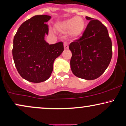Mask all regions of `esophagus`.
I'll return each instance as SVG.
<instances>
[{
	"instance_id": "obj_1",
	"label": "esophagus",
	"mask_w": 126,
	"mask_h": 126,
	"mask_svg": "<svg viewBox=\"0 0 126 126\" xmlns=\"http://www.w3.org/2000/svg\"><path fill=\"white\" fill-rule=\"evenodd\" d=\"M64 48L65 50H66V49H68V45L67 43V42L64 43Z\"/></svg>"
}]
</instances>
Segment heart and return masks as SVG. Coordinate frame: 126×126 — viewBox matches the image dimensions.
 <instances>
[{
  "label": "heart",
  "instance_id": "b5f03b06",
  "mask_svg": "<svg viewBox=\"0 0 126 126\" xmlns=\"http://www.w3.org/2000/svg\"><path fill=\"white\" fill-rule=\"evenodd\" d=\"M85 27V21L81 17H74L55 24V28L61 34L68 32L73 39H77L81 35Z\"/></svg>",
  "mask_w": 126,
  "mask_h": 126
}]
</instances>
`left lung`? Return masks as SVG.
Instances as JSON below:
<instances>
[{
  "label": "left lung",
  "instance_id": "8db88e82",
  "mask_svg": "<svg viewBox=\"0 0 126 126\" xmlns=\"http://www.w3.org/2000/svg\"><path fill=\"white\" fill-rule=\"evenodd\" d=\"M90 20L82 36L70 44L71 71L76 77L92 80L101 76L112 56V41L107 28L98 20Z\"/></svg>",
  "mask_w": 126,
  "mask_h": 126
}]
</instances>
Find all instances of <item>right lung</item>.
Here are the masks:
<instances>
[{"label": "right lung", "mask_w": 126, "mask_h": 126, "mask_svg": "<svg viewBox=\"0 0 126 126\" xmlns=\"http://www.w3.org/2000/svg\"><path fill=\"white\" fill-rule=\"evenodd\" d=\"M51 17L37 15L20 25L13 39V58L17 71L24 79L35 83L47 80L53 69V62L64 50L62 42L49 45L46 23Z\"/></svg>", "instance_id": "1"}]
</instances>
